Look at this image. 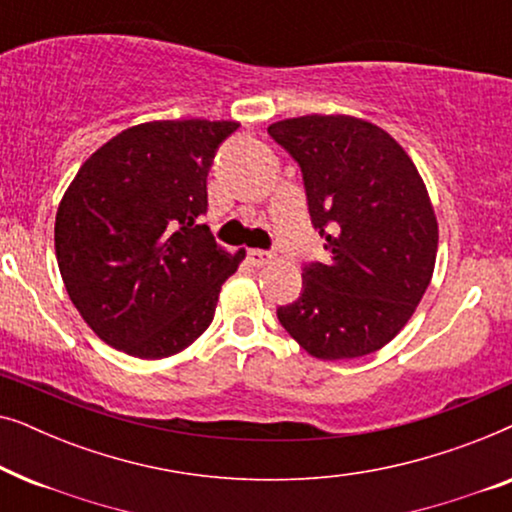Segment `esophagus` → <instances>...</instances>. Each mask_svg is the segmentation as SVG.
I'll return each mask as SVG.
<instances>
[{
  "label": "esophagus",
  "instance_id": "esophagus-1",
  "mask_svg": "<svg viewBox=\"0 0 512 512\" xmlns=\"http://www.w3.org/2000/svg\"><path fill=\"white\" fill-rule=\"evenodd\" d=\"M247 261L254 265V268H263V265H268L272 261V254H268V251H263V249H249Z\"/></svg>",
  "mask_w": 512,
  "mask_h": 512
}]
</instances>
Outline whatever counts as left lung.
Instances as JSON below:
<instances>
[{
	"label": "left lung",
	"mask_w": 512,
	"mask_h": 512,
	"mask_svg": "<svg viewBox=\"0 0 512 512\" xmlns=\"http://www.w3.org/2000/svg\"><path fill=\"white\" fill-rule=\"evenodd\" d=\"M300 165L328 263H307L303 291L279 324L324 361L377 352L408 324L431 282L438 223L415 163L389 132L354 116L272 123Z\"/></svg>",
	"instance_id": "1"
}]
</instances>
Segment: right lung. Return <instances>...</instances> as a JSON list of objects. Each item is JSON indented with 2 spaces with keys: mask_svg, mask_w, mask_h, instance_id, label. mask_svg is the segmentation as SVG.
Wrapping results in <instances>:
<instances>
[{
  "mask_svg": "<svg viewBox=\"0 0 512 512\" xmlns=\"http://www.w3.org/2000/svg\"><path fill=\"white\" fill-rule=\"evenodd\" d=\"M235 121H153L100 146L62 195L55 256L97 338L137 359H165L212 324L228 254L198 219L207 174Z\"/></svg>",
  "mask_w": 512,
  "mask_h": 512,
  "instance_id": "right-lung-1",
  "label": "right lung"
}]
</instances>
